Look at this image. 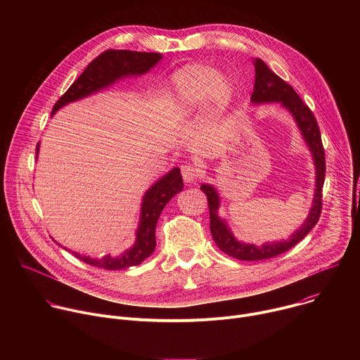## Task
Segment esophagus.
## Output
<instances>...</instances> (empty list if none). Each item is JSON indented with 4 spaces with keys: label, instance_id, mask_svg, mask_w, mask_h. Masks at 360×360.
Returning a JSON list of instances; mask_svg holds the SVG:
<instances>
[{
    "label": "esophagus",
    "instance_id": "1",
    "mask_svg": "<svg viewBox=\"0 0 360 360\" xmlns=\"http://www.w3.org/2000/svg\"><path fill=\"white\" fill-rule=\"evenodd\" d=\"M199 168L193 164H184L182 168H181V174H182V178L185 182L188 184H193L196 182L198 176H199Z\"/></svg>",
    "mask_w": 360,
    "mask_h": 360
}]
</instances>
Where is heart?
<instances>
[{
	"label": "heart",
	"instance_id": "heart-1",
	"mask_svg": "<svg viewBox=\"0 0 360 360\" xmlns=\"http://www.w3.org/2000/svg\"><path fill=\"white\" fill-rule=\"evenodd\" d=\"M176 107L182 114H191L210 99L217 111H224L233 99V82L207 64H192L181 68L172 78Z\"/></svg>",
	"mask_w": 360,
	"mask_h": 360
}]
</instances>
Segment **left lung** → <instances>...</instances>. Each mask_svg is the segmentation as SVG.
<instances>
[{"instance_id": "8db88e82", "label": "left lung", "mask_w": 360, "mask_h": 360, "mask_svg": "<svg viewBox=\"0 0 360 360\" xmlns=\"http://www.w3.org/2000/svg\"><path fill=\"white\" fill-rule=\"evenodd\" d=\"M250 99L255 104L276 101L281 102L285 108H288L289 112H292V115L295 117L303 138L306 139L307 145H309L316 165V192L309 217H307L304 224L290 236L289 240L266 243L261 248L249 243H240L233 238V235L229 232L226 225L219 219L217 214L219 208L218 193L210 185H200V191L207 195L208 199L211 219L210 229L217 246L226 255L239 261H262L274 258V256H278L293 248L318 224L322 214V189L325 182L326 161L321 129L314 112L295 92L292 85H289L281 77H278L261 58L255 60V86Z\"/></svg>"}]
</instances>
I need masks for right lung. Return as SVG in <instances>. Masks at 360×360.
<instances>
[{"instance_id": "right-lung-1", "label": "right lung", "mask_w": 360, "mask_h": 360, "mask_svg": "<svg viewBox=\"0 0 360 360\" xmlns=\"http://www.w3.org/2000/svg\"><path fill=\"white\" fill-rule=\"evenodd\" d=\"M162 56L160 53H139V51L129 49H107L92 60L84 72L72 82L67 92L56 102L53 107V114L68 102L84 98L95 91H99L115 79L127 75L145 74L155 65ZM37 143V153H38ZM184 188V181L179 168H174L167 176L160 179L155 185H152L143 196L141 222L136 232L135 245L124 252L118 258L104 256L101 259H94L89 256H81L72 252L82 262L110 271H120L129 266H136L143 262L157 246L155 240V226L158 218L165 208V205L171 200L174 195L181 192Z\"/></svg>"}]
</instances>
